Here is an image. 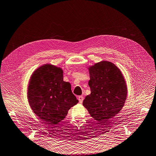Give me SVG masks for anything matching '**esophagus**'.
Returning a JSON list of instances; mask_svg holds the SVG:
<instances>
[{
  "instance_id": "obj_1",
  "label": "esophagus",
  "mask_w": 156,
  "mask_h": 156,
  "mask_svg": "<svg viewBox=\"0 0 156 156\" xmlns=\"http://www.w3.org/2000/svg\"><path fill=\"white\" fill-rule=\"evenodd\" d=\"M78 101H79V102L80 103H82V102H83V101L84 100V97L83 96H79L78 97Z\"/></svg>"
}]
</instances>
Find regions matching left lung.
Wrapping results in <instances>:
<instances>
[{
  "instance_id": "left-lung-1",
  "label": "left lung",
  "mask_w": 156,
  "mask_h": 156,
  "mask_svg": "<svg viewBox=\"0 0 156 156\" xmlns=\"http://www.w3.org/2000/svg\"><path fill=\"white\" fill-rule=\"evenodd\" d=\"M88 69L91 94L83 105L98 124L105 126L124 105L127 93L126 81L120 69L111 62L103 61Z\"/></svg>"
}]
</instances>
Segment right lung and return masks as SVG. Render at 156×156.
<instances>
[{"label": "right lung", "mask_w": 156, "mask_h": 156, "mask_svg": "<svg viewBox=\"0 0 156 156\" xmlns=\"http://www.w3.org/2000/svg\"><path fill=\"white\" fill-rule=\"evenodd\" d=\"M62 68L45 64L32 74L27 97L35 114L48 124H57L66 116L68 110L78 100L71 84L63 81Z\"/></svg>", "instance_id": "1"}]
</instances>
